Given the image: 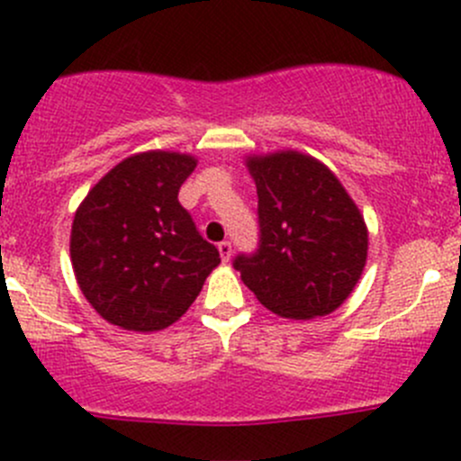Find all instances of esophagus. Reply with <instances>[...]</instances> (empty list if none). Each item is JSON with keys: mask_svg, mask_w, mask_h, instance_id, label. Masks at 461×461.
Segmentation results:
<instances>
[{"mask_svg": "<svg viewBox=\"0 0 461 461\" xmlns=\"http://www.w3.org/2000/svg\"><path fill=\"white\" fill-rule=\"evenodd\" d=\"M217 250H220V255H221V262H229L230 255H232L230 241H220V244H217Z\"/></svg>", "mask_w": 461, "mask_h": 461, "instance_id": "esophagus-1", "label": "esophagus"}]
</instances>
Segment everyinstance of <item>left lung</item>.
Segmentation results:
<instances>
[{
    "label": "left lung",
    "mask_w": 461,
    "mask_h": 461,
    "mask_svg": "<svg viewBox=\"0 0 461 461\" xmlns=\"http://www.w3.org/2000/svg\"><path fill=\"white\" fill-rule=\"evenodd\" d=\"M258 186L259 249L232 262L275 315L312 320L337 311L357 286L368 229L333 170L300 150L249 155Z\"/></svg>",
    "instance_id": "8db88e82"
}]
</instances>
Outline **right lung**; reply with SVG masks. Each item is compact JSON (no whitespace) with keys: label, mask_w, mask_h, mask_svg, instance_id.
<instances>
[{"label":"right lung","mask_w":461,"mask_h":461,"mask_svg":"<svg viewBox=\"0 0 461 461\" xmlns=\"http://www.w3.org/2000/svg\"><path fill=\"white\" fill-rule=\"evenodd\" d=\"M195 166L193 155L175 150L131 155L75 211V279L108 324L135 333L168 329L221 262L177 199Z\"/></svg>","instance_id":"1"}]
</instances>
